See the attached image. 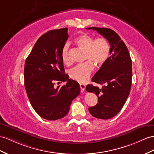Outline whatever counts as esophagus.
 I'll list each match as a JSON object with an SVG mask.
<instances>
[{
  "label": "esophagus",
  "instance_id": "1",
  "mask_svg": "<svg viewBox=\"0 0 154 154\" xmlns=\"http://www.w3.org/2000/svg\"><path fill=\"white\" fill-rule=\"evenodd\" d=\"M80 88H81V90H82V91H84V90H85V88H86V86H85L84 84L81 83V84H80Z\"/></svg>",
  "mask_w": 154,
  "mask_h": 154
}]
</instances>
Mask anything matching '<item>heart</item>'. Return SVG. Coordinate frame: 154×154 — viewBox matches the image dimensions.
<instances>
[{
	"label": "heart",
	"instance_id": "1",
	"mask_svg": "<svg viewBox=\"0 0 154 154\" xmlns=\"http://www.w3.org/2000/svg\"><path fill=\"white\" fill-rule=\"evenodd\" d=\"M75 42L81 49L86 51L85 60H88L82 64L77 65L69 72V77L72 79L80 82L87 81L93 72L94 64L100 66L105 63L110 54V45L105 38H94L88 34H82L78 36ZM62 60L64 64H69L71 59L69 54L68 43L63 47L61 53Z\"/></svg>",
	"mask_w": 154,
	"mask_h": 154
}]
</instances>
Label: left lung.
Listing matches in <instances>:
<instances>
[{"label": "left lung", "mask_w": 154, "mask_h": 154, "mask_svg": "<svg viewBox=\"0 0 154 154\" xmlns=\"http://www.w3.org/2000/svg\"><path fill=\"white\" fill-rule=\"evenodd\" d=\"M107 39L110 56L92 79V81L104 85L100 89L88 85L86 90L95 93L97 103L89 107L90 113L95 118L110 119L120 111L127 100L131 87L132 61L124 42L115 31L107 28L89 27Z\"/></svg>", "instance_id": "8db88e82"}]
</instances>
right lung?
I'll use <instances>...</instances> for the list:
<instances>
[{
  "label": "right lung",
  "instance_id": "add662e5",
  "mask_svg": "<svg viewBox=\"0 0 154 154\" xmlns=\"http://www.w3.org/2000/svg\"><path fill=\"white\" fill-rule=\"evenodd\" d=\"M68 28L52 30L43 34L26 59L25 87L30 104L39 116L56 120L68 113L71 103L80 94L77 82L64 73L61 58L68 38ZM56 82H66L54 87Z\"/></svg>",
  "mask_w": 154,
  "mask_h": 154
}]
</instances>
